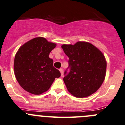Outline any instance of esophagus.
<instances>
[{
  "mask_svg": "<svg viewBox=\"0 0 125 125\" xmlns=\"http://www.w3.org/2000/svg\"><path fill=\"white\" fill-rule=\"evenodd\" d=\"M59 71L61 73V75L63 76V68H60V69H59Z\"/></svg>",
  "mask_w": 125,
  "mask_h": 125,
  "instance_id": "34e87169",
  "label": "esophagus"
}]
</instances>
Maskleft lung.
I'll return each mask as SVG.
<instances>
[{"label": "left lung", "instance_id": "8db88e82", "mask_svg": "<svg viewBox=\"0 0 125 125\" xmlns=\"http://www.w3.org/2000/svg\"><path fill=\"white\" fill-rule=\"evenodd\" d=\"M69 58L63 81L66 88L76 97L89 96L99 89L105 77L107 62L103 53L87 42L62 45Z\"/></svg>", "mask_w": 125, "mask_h": 125}]
</instances>
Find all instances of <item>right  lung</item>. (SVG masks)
<instances>
[{"mask_svg": "<svg viewBox=\"0 0 125 125\" xmlns=\"http://www.w3.org/2000/svg\"><path fill=\"white\" fill-rule=\"evenodd\" d=\"M56 44L42 37L35 38L20 47L14 60L17 80L25 91L39 95L50 88L55 78L61 75L49 57Z\"/></svg>", "mask_w": 125, "mask_h": 125, "instance_id": "add662e5", "label": "right lung"}]
</instances>
